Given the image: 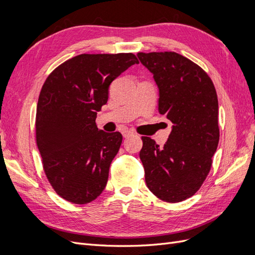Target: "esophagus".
I'll return each instance as SVG.
<instances>
[{
	"label": "esophagus",
	"instance_id": "1",
	"mask_svg": "<svg viewBox=\"0 0 255 255\" xmlns=\"http://www.w3.org/2000/svg\"><path fill=\"white\" fill-rule=\"evenodd\" d=\"M122 135H123V137H125V138H128L129 136H133L134 133L132 132V130L125 129V130H123V132H122Z\"/></svg>",
	"mask_w": 255,
	"mask_h": 255
}]
</instances>
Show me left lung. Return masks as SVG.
<instances>
[{"label": "left lung", "instance_id": "left-lung-1", "mask_svg": "<svg viewBox=\"0 0 255 255\" xmlns=\"http://www.w3.org/2000/svg\"><path fill=\"white\" fill-rule=\"evenodd\" d=\"M159 89L158 111L173 123L163 148L142 136L146 186L165 202L194 196L211 170L219 142L218 98L203 69L175 52L138 53Z\"/></svg>", "mask_w": 255, "mask_h": 255}]
</instances>
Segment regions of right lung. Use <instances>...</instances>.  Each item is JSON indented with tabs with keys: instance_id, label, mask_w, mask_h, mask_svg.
I'll list each match as a JSON object with an SVG mask.
<instances>
[{
	"instance_id": "add662e5",
	"label": "right lung",
	"mask_w": 255,
	"mask_h": 255,
	"mask_svg": "<svg viewBox=\"0 0 255 255\" xmlns=\"http://www.w3.org/2000/svg\"><path fill=\"white\" fill-rule=\"evenodd\" d=\"M135 64L133 53L81 54L54 69L42 85L36 143L52 188L69 202L89 203L106 186L122 135L98 129L97 114L107 103L111 83Z\"/></svg>"
}]
</instances>
